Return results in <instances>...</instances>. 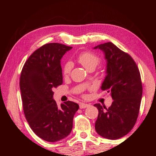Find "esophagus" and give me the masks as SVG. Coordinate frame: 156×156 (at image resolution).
<instances>
[{
	"instance_id": "obj_1",
	"label": "esophagus",
	"mask_w": 156,
	"mask_h": 156,
	"mask_svg": "<svg viewBox=\"0 0 156 156\" xmlns=\"http://www.w3.org/2000/svg\"><path fill=\"white\" fill-rule=\"evenodd\" d=\"M89 106V104L86 103H80V109H84V108H87Z\"/></svg>"
}]
</instances>
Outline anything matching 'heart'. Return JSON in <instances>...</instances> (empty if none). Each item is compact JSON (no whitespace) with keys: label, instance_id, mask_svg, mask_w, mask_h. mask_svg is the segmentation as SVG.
I'll return each mask as SVG.
<instances>
[{"label":"heart","instance_id":"heart-1","mask_svg":"<svg viewBox=\"0 0 156 156\" xmlns=\"http://www.w3.org/2000/svg\"><path fill=\"white\" fill-rule=\"evenodd\" d=\"M78 60L86 69H90L91 68H96L99 64L100 58L94 53L89 51H84L78 55ZM72 68V63L68 62L66 63L63 68V73L65 74H69Z\"/></svg>","mask_w":156,"mask_h":156}]
</instances>
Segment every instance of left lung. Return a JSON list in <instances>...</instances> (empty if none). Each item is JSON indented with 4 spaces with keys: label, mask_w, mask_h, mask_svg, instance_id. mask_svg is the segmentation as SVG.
<instances>
[{
    "label": "left lung",
    "mask_w": 156,
    "mask_h": 156,
    "mask_svg": "<svg viewBox=\"0 0 156 156\" xmlns=\"http://www.w3.org/2000/svg\"><path fill=\"white\" fill-rule=\"evenodd\" d=\"M94 49L104 53L106 76L101 89L110 92L113 100L108 109L94 105L98 109L95 129L102 138L116 140L126 135L136 122L142 95L140 73L133 59L111 42Z\"/></svg>",
    "instance_id": "1"
}]
</instances>
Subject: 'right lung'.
Here are the masks:
<instances>
[{
	"instance_id": "obj_1",
	"label": "right lung",
	"mask_w": 156,
	"mask_h": 156,
	"mask_svg": "<svg viewBox=\"0 0 156 156\" xmlns=\"http://www.w3.org/2000/svg\"><path fill=\"white\" fill-rule=\"evenodd\" d=\"M72 47L48 43L36 50L23 66L20 89L26 119L39 138L55 142L69 135L79 105L72 101L58 107L53 89L62 84L60 60Z\"/></svg>"
}]
</instances>
